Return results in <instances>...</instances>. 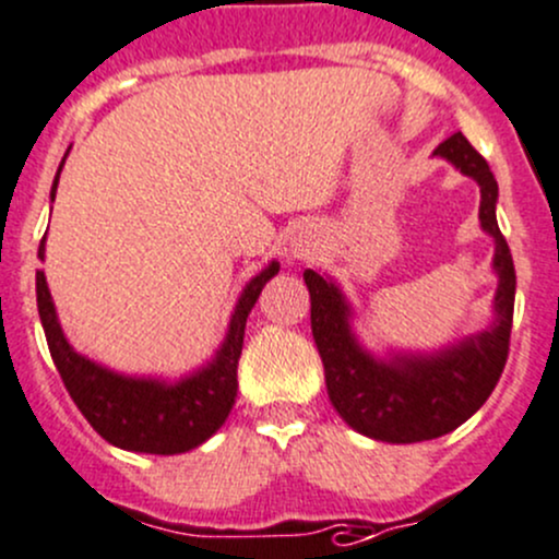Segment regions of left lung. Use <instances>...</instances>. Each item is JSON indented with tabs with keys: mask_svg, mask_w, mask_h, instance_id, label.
I'll list each match as a JSON object with an SVG mask.
<instances>
[{
	"mask_svg": "<svg viewBox=\"0 0 559 559\" xmlns=\"http://www.w3.org/2000/svg\"><path fill=\"white\" fill-rule=\"evenodd\" d=\"M456 170L481 189L478 222L495 240L492 270L498 275L487 330L460 337L436 352H368L354 332L352 302L341 286L316 270H306L311 292V330L332 408L352 430L384 443H419L441 438L471 419L498 384L509 357L514 319L516 273L509 243L500 235L498 180L484 156L456 132L436 148Z\"/></svg>",
	"mask_w": 559,
	"mask_h": 559,
	"instance_id": "8db88e82",
	"label": "left lung"
}]
</instances>
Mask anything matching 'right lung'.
<instances>
[{"label":"right lung","mask_w":559,"mask_h":559,"mask_svg":"<svg viewBox=\"0 0 559 559\" xmlns=\"http://www.w3.org/2000/svg\"><path fill=\"white\" fill-rule=\"evenodd\" d=\"M67 159V154H64ZM56 170L50 202L56 200L61 167ZM45 259V238L37 251ZM281 264L270 262L262 273L253 275L240 292L229 316L227 335L202 368L167 381L156 376H127L94 362L86 354L75 352L67 341L56 316L45 273H37V311L43 321L45 341L56 370L67 392L75 400L88 425L107 443L140 454H183L205 443L227 421L238 397V359L243 352L246 319L253 302L262 295L264 284L278 275Z\"/></svg>","instance_id":"right-lung-1"}]
</instances>
